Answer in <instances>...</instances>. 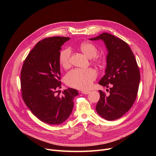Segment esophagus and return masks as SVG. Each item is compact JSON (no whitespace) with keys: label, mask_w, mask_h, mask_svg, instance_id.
Returning a JSON list of instances; mask_svg holds the SVG:
<instances>
[{"label":"esophagus","mask_w":156,"mask_h":156,"mask_svg":"<svg viewBox=\"0 0 156 156\" xmlns=\"http://www.w3.org/2000/svg\"><path fill=\"white\" fill-rule=\"evenodd\" d=\"M81 93H82V94H88L89 93H90V91H81Z\"/></svg>","instance_id":"obj_1"}]
</instances>
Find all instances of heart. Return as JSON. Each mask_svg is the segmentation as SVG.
<instances>
[{
  "mask_svg": "<svg viewBox=\"0 0 156 156\" xmlns=\"http://www.w3.org/2000/svg\"><path fill=\"white\" fill-rule=\"evenodd\" d=\"M81 52L88 58H91L93 63L99 66H103L106 61L103 55H97L98 49L94 44L90 42H84L79 47ZM71 51L66 48L62 50L59 54L58 60L63 69H67L70 66ZM96 72L92 69L86 70L75 69L70 71L65 76L66 84L69 86L81 90H87L96 78Z\"/></svg>",
  "mask_w": 156,
  "mask_h": 156,
  "instance_id": "1",
  "label": "heart"
}]
</instances>
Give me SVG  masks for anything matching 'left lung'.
Returning <instances> with one entry per match:
<instances>
[{
    "label": "left lung",
    "mask_w": 156,
    "mask_h": 156,
    "mask_svg": "<svg viewBox=\"0 0 156 156\" xmlns=\"http://www.w3.org/2000/svg\"><path fill=\"white\" fill-rule=\"evenodd\" d=\"M102 40L107 49L105 75L99 84L110 87V95L99 90L98 114L107 120L122 117L134 104L139 88L140 73L136 58L128 44L107 33L90 39Z\"/></svg>",
    "instance_id": "1"
}]
</instances>
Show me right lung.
<instances>
[{
	"mask_svg": "<svg viewBox=\"0 0 156 156\" xmlns=\"http://www.w3.org/2000/svg\"><path fill=\"white\" fill-rule=\"evenodd\" d=\"M69 37L55 36L39 41L24 61L21 71L22 98L31 112L41 121L59 125L71 114L77 90L68 88L57 95L61 85L60 63L61 46Z\"/></svg>",
	"mask_w": 156,
	"mask_h": 156,
	"instance_id": "obj_1",
	"label": "right lung"
}]
</instances>
